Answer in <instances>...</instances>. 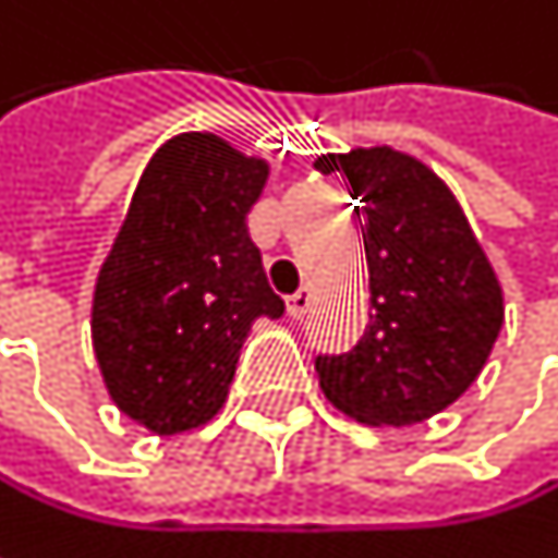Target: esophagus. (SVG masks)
Wrapping results in <instances>:
<instances>
[{"mask_svg":"<svg viewBox=\"0 0 558 558\" xmlns=\"http://www.w3.org/2000/svg\"><path fill=\"white\" fill-rule=\"evenodd\" d=\"M310 303H313V293L303 287V290H296L293 296H287V313H290L293 319H300V316H306Z\"/></svg>","mask_w":558,"mask_h":558,"instance_id":"obj_1","label":"esophagus"}]
</instances>
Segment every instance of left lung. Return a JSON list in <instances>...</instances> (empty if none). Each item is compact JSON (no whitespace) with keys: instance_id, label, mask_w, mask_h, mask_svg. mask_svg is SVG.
<instances>
[{"instance_id":"left-lung-1","label":"left lung","mask_w":558,"mask_h":558,"mask_svg":"<svg viewBox=\"0 0 558 558\" xmlns=\"http://www.w3.org/2000/svg\"><path fill=\"white\" fill-rule=\"evenodd\" d=\"M316 170H339L362 203L372 290L359 345L316 355L319 388L359 423H423L482 375L504 326L498 275L452 190L413 155L355 148Z\"/></svg>"}]
</instances>
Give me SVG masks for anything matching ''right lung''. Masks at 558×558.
Listing matches in <instances>:
<instances>
[{"label":"right lung","instance_id":"1","mask_svg":"<svg viewBox=\"0 0 558 558\" xmlns=\"http://www.w3.org/2000/svg\"><path fill=\"white\" fill-rule=\"evenodd\" d=\"M268 161L183 132L142 173L93 293V352L116 407L158 436L209 423L258 316L278 319L248 213Z\"/></svg>","mask_w":558,"mask_h":558}]
</instances>
